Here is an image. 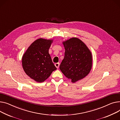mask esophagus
Listing matches in <instances>:
<instances>
[{
  "instance_id": "34e87169",
  "label": "esophagus",
  "mask_w": 120,
  "mask_h": 120,
  "mask_svg": "<svg viewBox=\"0 0 120 120\" xmlns=\"http://www.w3.org/2000/svg\"><path fill=\"white\" fill-rule=\"evenodd\" d=\"M55 66L57 68H59V63H55Z\"/></svg>"
}]
</instances>
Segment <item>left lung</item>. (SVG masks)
<instances>
[{"mask_svg":"<svg viewBox=\"0 0 120 120\" xmlns=\"http://www.w3.org/2000/svg\"><path fill=\"white\" fill-rule=\"evenodd\" d=\"M65 56L60 65L64 75L74 83L85 77L92 66V55L87 46L77 38L63 42Z\"/></svg>","mask_w":120,"mask_h":120,"instance_id":"obj_1","label":"left lung"}]
</instances>
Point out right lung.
<instances>
[{
	"instance_id": "add662e5",
	"label": "right lung",
	"mask_w": 120,
	"mask_h": 120,
	"mask_svg": "<svg viewBox=\"0 0 120 120\" xmlns=\"http://www.w3.org/2000/svg\"><path fill=\"white\" fill-rule=\"evenodd\" d=\"M52 40L38 38L32 43L22 57L25 73L37 82H42L56 69L49 53Z\"/></svg>"
}]
</instances>
